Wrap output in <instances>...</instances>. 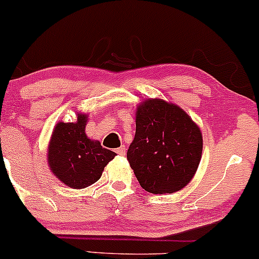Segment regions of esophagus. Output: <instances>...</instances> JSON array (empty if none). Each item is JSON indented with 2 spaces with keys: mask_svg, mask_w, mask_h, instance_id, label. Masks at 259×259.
I'll use <instances>...</instances> for the list:
<instances>
[{
  "mask_svg": "<svg viewBox=\"0 0 259 259\" xmlns=\"http://www.w3.org/2000/svg\"><path fill=\"white\" fill-rule=\"evenodd\" d=\"M117 154H119V156H124L126 154V147L124 146H121V147H118L116 149Z\"/></svg>",
  "mask_w": 259,
  "mask_h": 259,
  "instance_id": "esophagus-1",
  "label": "esophagus"
}]
</instances>
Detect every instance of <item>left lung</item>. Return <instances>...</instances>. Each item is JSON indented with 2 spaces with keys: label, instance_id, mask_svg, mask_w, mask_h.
<instances>
[{
  "label": "left lung",
  "instance_id": "1",
  "mask_svg": "<svg viewBox=\"0 0 259 259\" xmlns=\"http://www.w3.org/2000/svg\"><path fill=\"white\" fill-rule=\"evenodd\" d=\"M202 148L201 130L180 106L161 98L137 106L127 159L145 191L166 194L186 187L198 168Z\"/></svg>",
  "mask_w": 259,
  "mask_h": 259
}]
</instances>
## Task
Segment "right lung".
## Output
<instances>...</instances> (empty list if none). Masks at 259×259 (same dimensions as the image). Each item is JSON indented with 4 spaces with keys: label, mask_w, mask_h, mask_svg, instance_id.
<instances>
[{
    "label": "right lung",
    "mask_w": 259,
    "mask_h": 259,
    "mask_svg": "<svg viewBox=\"0 0 259 259\" xmlns=\"http://www.w3.org/2000/svg\"><path fill=\"white\" fill-rule=\"evenodd\" d=\"M89 113H77L76 122H58L51 135L47 162L51 172L73 189L86 188L97 182L114 152L87 137Z\"/></svg>",
    "instance_id": "obj_1"
}]
</instances>
